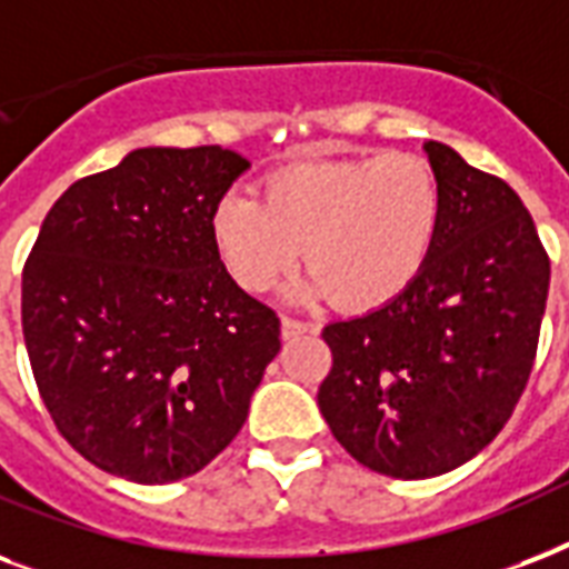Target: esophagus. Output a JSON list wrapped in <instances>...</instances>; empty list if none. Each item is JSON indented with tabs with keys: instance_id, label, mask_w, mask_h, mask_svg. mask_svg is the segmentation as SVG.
<instances>
[{
	"instance_id": "34e87169",
	"label": "esophagus",
	"mask_w": 569,
	"mask_h": 569,
	"mask_svg": "<svg viewBox=\"0 0 569 569\" xmlns=\"http://www.w3.org/2000/svg\"><path fill=\"white\" fill-rule=\"evenodd\" d=\"M306 332H311V323L297 320V317H281V338H299Z\"/></svg>"
}]
</instances>
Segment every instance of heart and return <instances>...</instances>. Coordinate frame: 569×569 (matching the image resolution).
Returning <instances> with one entry per match:
<instances>
[{
  "instance_id": "b5f03b06",
  "label": "heart",
  "mask_w": 569,
  "mask_h": 569,
  "mask_svg": "<svg viewBox=\"0 0 569 569\" xmlns=\"http://www.w3.org/2000/svg\"><path fill=\"white\" fill-rule=\"evenodd\" d=\"M442 192L416 153L293 162L261 180V198L231 189L213 204L210 234L240 288L263 293L302 258L297 297L377 308L418 279L433 252Z\"/></svg>"
}]
</instances>
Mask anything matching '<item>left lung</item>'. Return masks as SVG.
I'll use <instances>...</instances> for the list:
<instances>
[{"label":"left lung","instance_id":"left-lung-1","mask_svg":"<svg viewBox=\"0 0 569 569\" xmlns=\"http://www.w3.org/2000/svg\"><path fill=\"white\" fill-rule=\"evenodd\" d=\"M442 219L425 270L377 311L323 329L326 425L373 472L421 481L499 436L535 368L549 254L519 196L442 142L425 144Z\"/></svg>","mask_w":569,"mask_h":569}]
</instances>
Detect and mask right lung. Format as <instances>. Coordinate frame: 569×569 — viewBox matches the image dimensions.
I'll list each match as a JSON object with an SVG mask.
<instances>
[{
    "instance_id": "add662e5",
    "label": "right lung",
    "mask_w": 569,
    "mask_h": 569,
    "mask_svg": "<svg viewBox=\"0 0 569 569\" xmlns=\"http://www.w3.org/2000/svg\"><path fill=\"white\" fill-rule=\"evenodd\" d=\"M249 160L139 148L50 207L23 267V338L59 433L136 483L204 469L281 350L279 317L228 276L213 204Z\"/></svg>"
}]
</instances>
